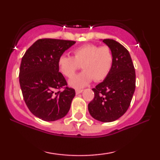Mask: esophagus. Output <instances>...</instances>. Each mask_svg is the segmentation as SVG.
<instances>
[{
	"instance_id": "esophagus-1",
	"label": "esophagus",
	"mask_w": 160,
	"mask_h": 160,
	"mask_svg": "<svg viewBox=\"0 0 160 160\" xmlns=\"http://www.w3.org/2000/svg\"><path fill=\"white\" fill-rule=\"evenodd\" d=\"M82 92H83V89H76V95H78V94L82 93Z\"/></svg>"
}]
</instances>
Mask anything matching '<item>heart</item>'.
Returning a JSON list of instances; mask_svg holds the SVG:
<instances>
[{"label": "heart", "mask_w": 160, "mask_h": 160, "mask_svg": "<svg viewBox=\"0 0 160 160\" xmlns=\"http://www.w3.org/2000/svg\"><path fill=\"white\" fill-rule=\"evenodd\" d=\"M73 57L62 54L58 59L60 71L65 76L71 78L82 64L84 70L69 81L71 86L80 88L86 86L94 78L100 82L110 73L113 62V55L111 49L106 46L86 44L77 47L73 51Z\"/></svg>", "instance_id": "heart-1"}]
</instances>
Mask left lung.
Instances as JSON below:
<instances>
[{
	"label": "left lung",
	"instance_id": "obj_1",
	"mask_svg": "<svg viewBox=\"0 0 160 160\" xmlns=\"http://www.w3.org/2000/svg\"><path fill=\"white\" fill-rule=\"evenodd\" d=\"M110 48L113 62L110 73L92 90L93 100L88 110L94 119L111 122L124 114L135 89V71L130 54L125 47L113 39H103Z\"/></svg>",
	"mask_w": 160,
	"mask_h": 160
}]
</instances>
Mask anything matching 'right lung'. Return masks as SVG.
Here are the masks:
<instances>
[{
    "instance_id": "add662e5",
    "label": "right lung",
    "mask_w": 160,
    "mask_h": 160,
    "mask_svg": "<svg viewBox=\"0 0 160 160\" xmlns=\"http://www.w3.org/2000/svg\"><path fill=\"white\" fill-rule=\"evenodd\" d=\"M76 41L43 38L36 41L22 58L19 84L32 114L47 122L64 117L76 95L59 72L58 59ZM64 87L63 91H56Z\"/></svg>"
}]
</instances>
